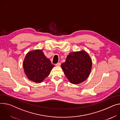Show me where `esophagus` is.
<instances>
[{
  "instance_id": "esophagus-1",
  "label": "esophagus",
  "mask_w": 120,
  "mask_h": 120,
  "mask_svg": "<svg viewBox=\"0 0 120 120\" xmlns=\"http://www.w3.org/2000/svg\"><path fill=\"white\" fill-rule=\"evenodd\" d=\"M56 66H57V67H60V66H61V63L59 62V63H57V64H56Z\"/></svg>"
}]
</instances>
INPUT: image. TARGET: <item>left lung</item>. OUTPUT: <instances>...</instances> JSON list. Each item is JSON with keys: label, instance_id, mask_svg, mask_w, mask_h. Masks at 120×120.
<instances>
[{"label": "left lung", "instance_id": "1", "mask_svg": "<svg viewBox=\"0 0 120 120\" xmlns=\"http://www.w3.org/2000/svg\"><path fill=\"white\" fill-rule=\"evenodd\" d=\"M92 60L85 51L70 52L61 68L69 82L73 84H80L89 76L92 68Z\"/></svg>", "mask_w": 120, "mask_h": 120}]
</instances>
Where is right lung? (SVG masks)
Listing matches in <instances>:
<instances>
[{"instance_id": "1", "label": "right lung", "mask_w": 120, "mask_h": 120, "mask_svg": "<svg viewBox=\"0 0 120 120\" xmlns=\"http://www.w3.org/2000/svg\"><path fill=\"white\" fill-rule=\"evenodd\" d=\"M54 67L41 50L29 52L23 62V67L27 77L35 83L42 82L48 77Z\"/></svg>"}]
</instances>
